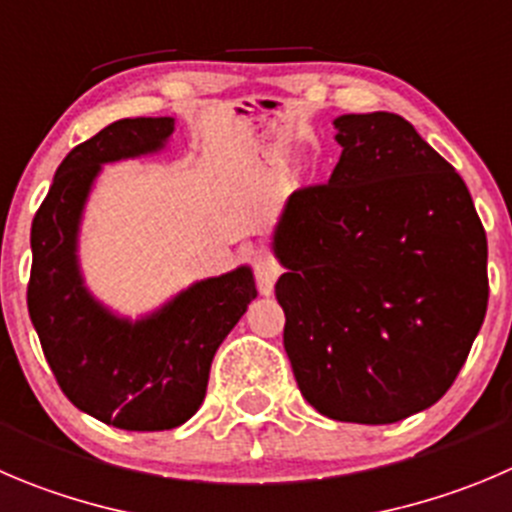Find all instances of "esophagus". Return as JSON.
Instances as JSON below:
<instances>
[{"label":"esophagus","mask_w":512,"mask_h":512,"mask_svg":"<svg viewBox=\"0 0 512 512\" xmlns=\"http://www.w3.org/2000/svg\"><path fill=\"white\" fill-rule=\"evenodd\" d=\"M279 264L271 259L269 253H256L253 256V276H256V286L264 296L274 294V284L279 279Z\"/></svg>","instance_id":"1"}]
</instances>
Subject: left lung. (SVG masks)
<instances>
[{"label": "left lung", "mask_w": 512, "mask_h": 512, "mask_svg": "<svg viewBox=\"0 0 512 512\" xmlns=\"http://www.w3.org/2000/svg\"><path fill=\"white\" fill-rule=\"evenodd\" d=\"M329 183L291 193L276 299L304 399L392 425L452 387L488 309V238L457 170L394 113L334 120Z\"/></svg>", "instance_id": "obj_1"}]
</instances>
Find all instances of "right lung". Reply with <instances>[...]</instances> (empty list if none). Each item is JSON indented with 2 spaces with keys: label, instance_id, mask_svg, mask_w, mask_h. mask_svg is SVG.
<instances>
[{
  "label": "right lung",
  "instance_id": "obj_1",
  "mask_svg": "<svg viewBox=\"0 0 512 512\" xmlns=\"http://www.w3.org/2000/svg\"><path fill=\"white\" fill-rule=\"evenodd\" d=\"M173 125V118H125L72 148L32 221L27 309L47 364L77 410L120 430H173L191 420L216 349L256 299L251 269L238 266L130 321L82 284L77 231L92 180L102 163L163 148Z\"/></svg>",
  "mask_w": 512,
  "mask_h": 512
}]
</instances>
